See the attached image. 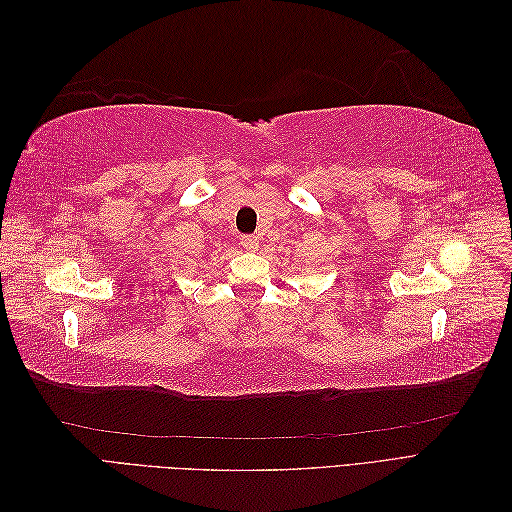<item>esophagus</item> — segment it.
<instances>
[{"instance_id": "1", "label": "esophagus", "mask_w": 512, "mask_h": 512, "mask_svg": "<svg viewBox=\"0 0 512 512\" xmlns=\"http://www.w3.org/2000/svg\"><path fill=\"white\" fill-rule=\"evenodd\" d=\"M241 243H243V247L247 252H256L258 250V237H254V235H247V237H243L241 239Z\"/></svg>"}]
</instances>
